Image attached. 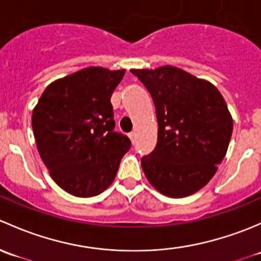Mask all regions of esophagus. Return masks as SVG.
I'll list each match as a JSON object with an SVG mask.
<instances>
[{
	"instance_id": "obj_1",
	"label": "esophagus",
	"mask_w": 261,
	"mask_h": 261,
	"mask_svg": "<svg viewBox=\"0 0 261 261\" xmlns=\"http://www.w3.org/2000/svg\"><path fill=\"white\" fill-rule=\"evenodd\" d=\"M128 137H129V139L132 142H134V138H136V133H134V132H130V133L128 134Z\"/></svg>"
}]
</instances>
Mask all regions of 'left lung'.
Returning <instances> with one entry per match:
<instances>
[{
    "label": "left lung",
    "instance_id": "8db88e82",
    "mask_svg": "<svg viewBox=\"0 0 261 261\" xmlns=\"http://www.w3.org/2000/svg\"><path fill=\"white\" fill-rule=\"evenodd\" d=\"M152 95L158 123L154 150L142 158L158 192L186 197L210 182L226 155L232 117L219 89L171 65L130 69Z\"/></svg>",
    "mask_w": 261,
    "mask_h": 261
}]
</instances>
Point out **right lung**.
<instances>
[{
	"label": "right lung",
	"mask_w": 261,
	"mask_h": 261,
	"mask_svg": "<svg viewBox=\"0 0 261 261\" xmlns=\"http://www.w3.org/2000/svg\"><path fill=\"white\" fill-rule=\"evenodd\" d=\"M125 74L89 66L54 80L32 111L37 150L59 187L93 197L114 181L128 137L114 132L111 96Z\"/></svg>",
	"instance_id": "obj_1"
}]
</instances>
